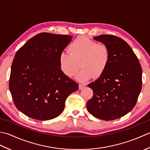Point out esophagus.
I'll use <instances>...</instances> for the list:
<instances>
[{
    "label": "esophagus",
    "instance_id": "34e87169",
    "mask_svg": "<svg viewBox=\"0 0 150 150\" xmlns=\"http://www.w3.org/2000/svg\"><path fill=\"white\" fill-rule=\"evenodd\" d=\"M85 88V85L84 84H79V90H82V89Z\"/></svg>",
    "mask_w": 150,
    "mask_h": 150
}]
</instances>
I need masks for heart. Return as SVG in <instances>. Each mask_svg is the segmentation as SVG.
<instances>
[{
    "label": "heart",
    "instance_id": "1",
    "mask_svg": "<svg viewBox=\"0 0 150 150\" xmlns=\"http://www.w3.org/2000/svg\"><path fill=\"white\" fill-rule=\"evenodd\" d=\"M69 52H62L59 55L61 71L69 77L75 75L80 82L90 81L95 77L99 78L108 68L110 61V51L104 44H98L86 37H79L69 46Z\"/></svg>",
    "mask_w": 150,
    "mask_h": 150
}]
</instances>
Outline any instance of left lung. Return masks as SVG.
Wrapping results in <instances>:
<instances>
[{
    "label": "left lung",
    "instance_id": "8db88e82",
    "mask_svg": "<svg viewBox=\"0 0 150 150\" xmlns=\"http://www.w3.org/2000/svg\"><path fill=\"white\" fill-rule=\"evenodd\" d=\"M93 39L107 46L110 61L104 74L88 85L93 95L87 110L97 119H119L135 106L142 89V68L131 47L120 38L101 35Z\"/></svg>",
    "mask_w": 150,
    "mask_h": 150
}]
</instances>
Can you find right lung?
Returning a JSON list of instances; mask_svg holds the SVG:
<instances>
[{
    "instance_id": "1",
    "label": "right lung",
    "mask_w": 150,
    "mask_h": 150,
    "mask_svg": "<svg viewBox=\"0 0 150 150\" xmlns=\"http://www.w3.org/2000/svg\"><path fill=\"white\" fill-rule=\"evenodd\" d=\"M73 36L40 33L25 43L13 60L9 87L17 109L33 119L60 115L79 85L60 68L59 55Z\"/></svg>"
}]
</instances>
